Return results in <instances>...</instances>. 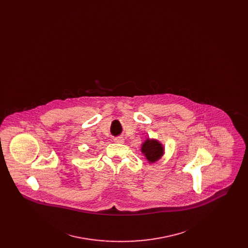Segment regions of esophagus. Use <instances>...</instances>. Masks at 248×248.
<instances>
[{
	"label": "esophagus",
	"mask_w": 248,
	"mask_h": 248,
	"mask_svg": "<svg viewBox=\"0 0 248 248\" xmlns=\"http://www.w3.org/2000/svg\"><path fill=\"white\" fill-rule=\"evenodd\" d=\"M114 142H115V143H121V144H123V143L124 142V139L122 138V137H118V138H115V139H114Z\"/></svg>",
	"instance_id": "34e87169"
}]
</instances>
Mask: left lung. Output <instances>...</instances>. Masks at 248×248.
Segmentation results:
<instances>
[{
	"instance_id": "1",
	"label": "left lung",
	"mask_w": 248,
	"mask_h": 248,
	"mask_svg": "<svg viewBox=\"0 0 248 248\" xmlns=\"http://www.w3.org/2000/svg\"><path fill=\"white\" fill-rule=\"evenodd\" d=\"M141 153L150 164H154L164 156L165 147L159 140L148 138L141 145Z\"/></svg>"
}]
</instances>
